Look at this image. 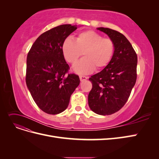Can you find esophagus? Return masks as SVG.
I'll return each mask as SVG.
<instances>
[{
  "instance_id": "1",
  "label": "esophagus",
  "mask_w": 159,
  "mask_h": 159,
  "mask_svg": "<svg viewBox=\"0 0 159 159\" xmlns=\"http://www.w3.org/2000/svg\"><path fill=\"white\" fill-rule=\"evenodd\" d=\"M80 81H85L86 80H88V78L87 76H83V75H81L80 76Z\"/></svg>"
}]
</instances>
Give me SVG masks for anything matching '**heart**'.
Listing matches in <instances>:
<instances>
[{
  "mask_svg": "<svg viewBox=\"0 0 159 159\" xmlns=\"http://www.w3.org/2000/svg\"><path fill=\"white\" fill-rule=\"evenodd\" d=\"M114 50L112 40L103 38L93 30L80 33L74 40L67 38L61 45L64 57L71 64H75L83 53L84 58L73 67V71L79 75L90 74L95 68H105L111 60Z\"/></svg>",
  "mask_w": 159,
  "mask_h": 159,
  "instance_id": "obj_1",
  "label": "heart"
}]
</instances>
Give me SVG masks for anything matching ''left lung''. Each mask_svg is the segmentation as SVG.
<instances>
[{"mask_svg": "<svg viewBox=\"0 0 159 159\" xmlns=\"http://www.w3.org/2000/svg\"><path fill=\"white\" fill-rule=\"evenodd\" d=\"M114 43L111 60L105 68L89 79L92 89L88 95L91 111L101 115L116 113L125 104L137 80V56L127 38L120 32L100 27Z\"/></svg>", "mask_w": 159, "mask_h": 159, "instance_id": "8db88e82", "label": "left lung"}]
</instances>
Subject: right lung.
<instances>
[{
    "label": "right lung",
    "instance_id": "obj_1",
    "mask_svg": "<svg viewBox=\"0 0 159 159\" xmlns=\"http://www.w3.org/2000/svg\"><path fill=\"white\" fill-rule=\"evenodd\" d=\"M77 28L62 25L45 32L28 54L27 88L38 107L46 113L56 115L65 111L80 84L78 75L66 74L70 68L61 52L62 43Z\"/></svg>",
    "mask_w": 159,
    "mask_h": 159
}]
</instances>
